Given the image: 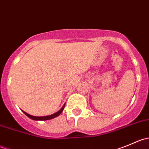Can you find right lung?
<instances>
[{"label":"right lung","mask_w":149,"mask_h":149,"mask_svg":"<svg viewBox=\"0 0 149 149\" xmlns=\"http://www.w3.org/2000/svg\"><path fill=\"white\" fill-rule=\"evenodd\" d=\"M64 107H65V104L63 106V107L61 108V109H60L58 112H55V113L52 114V115H48V116H43V117H36V116H32V115H29V114H27L26 112H25L24 111L22 110V112H24V113L25 114V115H26V116L29 117V118H31V120H51L52 119V118H56L57 116H58V115H60L61 114V112L63 111V109Z\"/></svg>","instance_id":"add662e5"}]
</instances>
